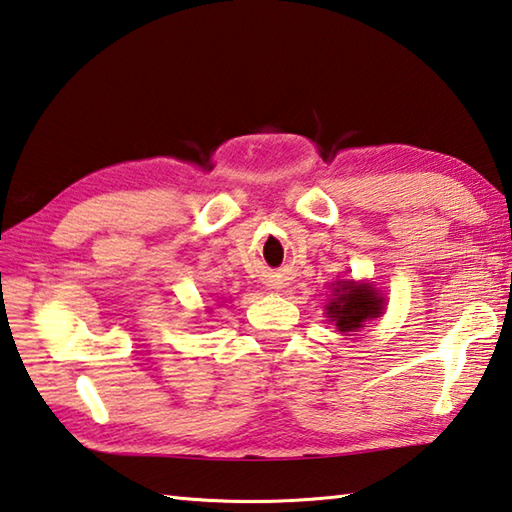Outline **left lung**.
<instances>
[{
    "label": "left lung",
    "mask_w": 512,
    "mask_h": 512,
    "mask_svg": "<svg viewBox=\"0 0 512 512\" xmlns=\"http://www.w3.org/2000/svg\"><path fill=\"white\" fill-rule=\"evenodd\" d=\"M384 297L379 295L373 282H353L339 279L333 284V295L326 304V317L342 335L362 330L370 319L382 317Z\"/></svg>",
    "instance_id": "8db88e82"
}]
</instances>
